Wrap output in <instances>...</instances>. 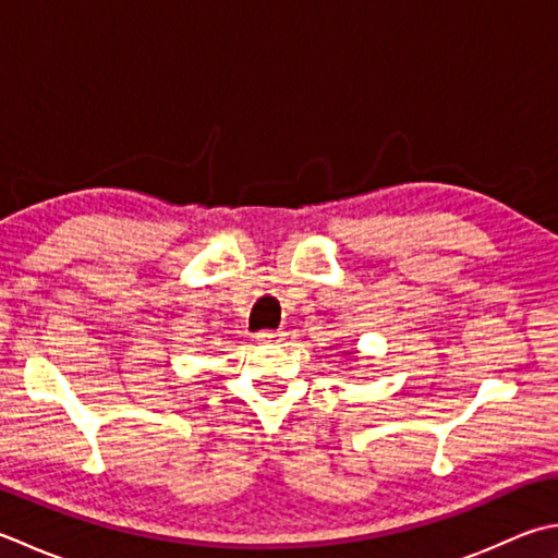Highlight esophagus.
Returning <instances> with one entry per match:
<instances>
[{
	"mask_svg": "<svg viewBox=\"0 0 558 558\" xmlns=\"http://www.w3.org/2000/svg\"><path fill=\"white\" fill-rule=\"evenodd\" d=\"M256 341L264 343V345L280 343V341H282V333H280V331H272V329H264V331L256 333Z\"/></svg>",
	"mask_w": 558,
	"mask_h": 558,
	"instance_id": "1",
	"label": "esophagus"
}]
</instances>
